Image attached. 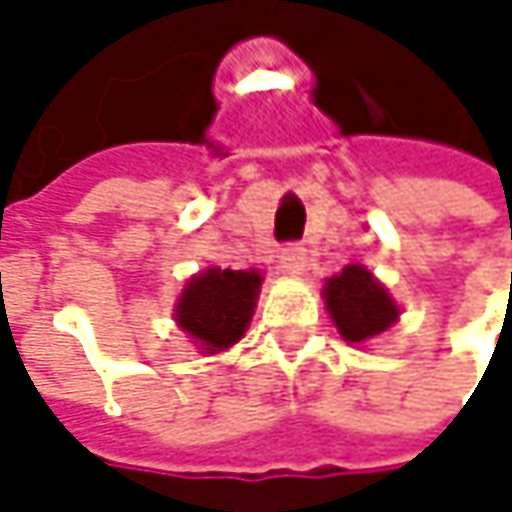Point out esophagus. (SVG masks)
<instances>
[{"label":"esophagus","instance_id":"1","mask_svg":"<svg viewBox=\"0 0 512 512\" xmlns=\"http://www.w3.org/2000/svg\"><path fill=\"white\" fill-rule=\"evenodd\" d=\"M280 265L286 274H303L306 268V247L303 244H286L280 250Z\"/></svg>","mask_w":512,"mask_h":512}]
</instances>
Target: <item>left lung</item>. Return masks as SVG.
<instances>
[{
    "label": "left lung",
    "instance_id": "left-lung-1",
    "mask_svg": "<svg viewBox=\"0 0 512 512\" xmlns=\"http://www.w3.org/2000/svg\"><path fill=\"white\" fill-rule=\"evenodd\" d=\"M327 312L348 342H368L389 330L398 318V306L362 265H348L324 288Z\"/></svg>",
    "mask_w": 512,
    "mask_h": 512
}]
</instances>
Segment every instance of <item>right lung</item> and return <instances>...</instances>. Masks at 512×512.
Segmentation results:
<instances>
[{"instance_id":"obj_1","label":"right lung","mask_w":512,"mask_h":512,"mask_svg":"<svg viewBox=\"0 0 512 512\" xmlns=\"http://www.w3.org/2000/svg\"><path fill=\"white\" fill-rule=\"evenodd\" d=\"M259 286V271L209 268L182 291L176 303V324L203 353L224 351L244 336Z\"/></svg>"}]
</instances>
